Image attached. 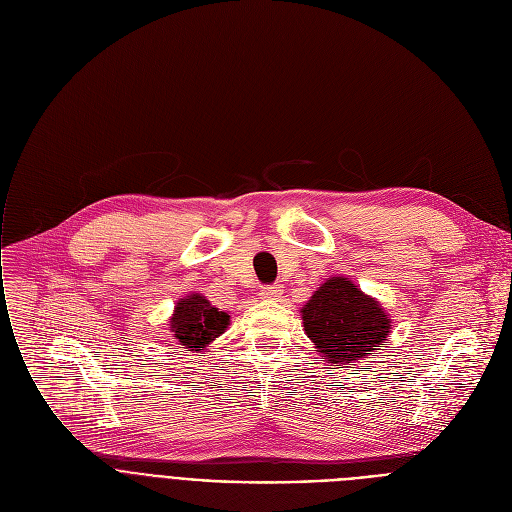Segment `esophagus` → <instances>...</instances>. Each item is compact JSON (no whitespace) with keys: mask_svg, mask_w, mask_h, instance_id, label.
<instances>
[{"mask_svg":"<svg viewBox=\"0 0 512 512\" xmlns=\"http://www.w3.org/2000/svg\"><path fill=\"white\" fill-rule=\"evenodd\" d=\"M282 294V286L280 284H274V286H267L261 290V297L263 299H280Z\"/></svg>","mask_w":512,"mask_h":512,"instance_id":"esophagus-1","label":"esophagus"}]
</instances>
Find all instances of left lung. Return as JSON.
I'll list each match as a JSON object with an SVG mask.
<instances>
[{
  "mask_svg": "<svg viewBox=\"0 0 512 512\" xmlns=\"http://www.w3.org/2000/svg\"><path fill=\"white\" fill-rule=\"evenodd\" d=\"M301 317L317 355L332 367L375 355L392 332V319L382 303L344 276L321 284L303 305Z\"/></svg>",
  "mask_w": 512,
  "mask_h": 512,
  "instance_id": "left-lung-1",
  "label": "left lung"
}]
</instances>
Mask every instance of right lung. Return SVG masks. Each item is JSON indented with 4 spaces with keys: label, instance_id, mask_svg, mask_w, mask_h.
<instances>
[{
    "label": "right lung",
    "instance_id": "add662e5",
    "mask_svg": "<svg viewBox=\"0 0 512 512\" xmlns=\"http://www.w3.org/2000/svg\"><path fill=\"white\" fill-rule=\"evenodd\" d=\"M168 326L182 348L201 353L228 330L230 315L211 305L201 292H191L178 299Z\"/></svg>",
    "mask_w": 512,
    "mask_h": 512
}]
</instances>
